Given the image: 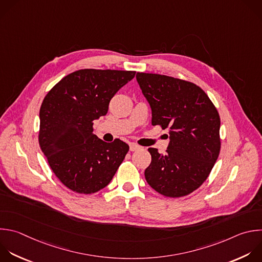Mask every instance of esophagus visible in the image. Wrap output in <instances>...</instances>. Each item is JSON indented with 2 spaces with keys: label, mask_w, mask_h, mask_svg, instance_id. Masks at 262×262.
<instances>
[{
  "label": "esophagus",
  "mask_w": 262,
  "mask_h": 262,
  "mask_svg": "<svg viewBox=\"0 0 262 262\" xmlns=\"http://www.w3.org/2000/svg\"><path fill=\"white\" fill-rule=\"evenodd\" d=\"M139 149H141V147H140L139 145L135 144V143H132V144L129 145V150H130V151H137V150H139Z\"/></svg>",
  "instance_id": "obj_1"
}]
</instances>
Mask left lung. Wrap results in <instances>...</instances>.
I'll list each match as a JSON object with an SVG mask.
<instances>
[{
    "instance_id": "left-lung-1",
    "label": "left lung",
    "mask_w": 262,
    "mask_h": 262,
    "mask_svg": "<svg viewBox=\"0 0 262 262\" xmlns=\"http://www.w3.org/2000/svg\"><path fill=\"white\" fill-rule=\"evenodd\" d=\"M137 81L152 110V125L168 128L166 153L149 148L145 169L148 184L167 198L196 190L209 177L219 156L220 116L196 84L165 75L137 73Z\"/></svg>"
}]
</instances>
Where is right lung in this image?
<instances>
[{"mask_svg": "<svg viewBox=\"0 0 262 262\" xmlns=\"http://www.w3.org/2000/svg\"><path fill=\"white\" fill-rule=\"evenodd\" d=\"M135 75V71L78 70L44 98L39 145L54 175L72 191L92 194L105 188L128 152V145L119 139L112 143L99 139L93 125Z\"/></svg>", "mask_w": 262, "mask_h": 262, "instance_id": "right-lung-1", "label": "right lung"}]
</instances>
